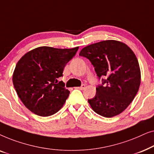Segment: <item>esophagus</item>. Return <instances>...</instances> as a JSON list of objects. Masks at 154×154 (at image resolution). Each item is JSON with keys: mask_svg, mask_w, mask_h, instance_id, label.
I'll use <instances>...</instances> for the list:
<instances>
[{"mask_svg": "<svg viewBox=\"0 0 154 154\" xmlns=\"http://www.w3.org/2000/svg\"><path fill=\"white\" fill-rule=\"evenodd\" d=\"M85 85H82L81 87H79L78 88V89H79V90H84L85 89Z\"/></svg>", "mask_w": 154, "mask_h": 154, "instance_id": "obj_1", "label": "esophagus"}]
</instances>
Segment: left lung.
<instances>
[{"mask_svg": "<svg viewBox=\"0 0 154 154\" xmlns=\"http://www.w3.org/2000/svg\"><path fill=\"white\" fill-rule=\"evenodd\" d=\"M80 56L88 59L102 79L96 94L88 102L94 112L111 118L123 112L134 100L141 83L138 60L133 51L122 42L107 40L88 45Z\"/></svg>", "mask_w": 154, "mask_h": 154, "instance_id": "8db88e82", "label": "left lung"}]
</instances>
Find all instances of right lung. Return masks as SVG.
<instances>
[{
  "instance_id": "1",
  "label": "right lung",
  "mask_w": 154,
  "mask_h": 154,
  "mask_svg": "<svg viewBox=\"0 0 154 154\" xmlns=\"http://www.w3.org/2000/svg\"><path fill=\"white\" fill-rule=\"evenodd\" d=\"M79 47L60 49L48 46L35 48L17 64L12 82L17 94L29 110L40 116H49L63 106L70 92L59 79Z\"/></svg>"
}]
</instances>
